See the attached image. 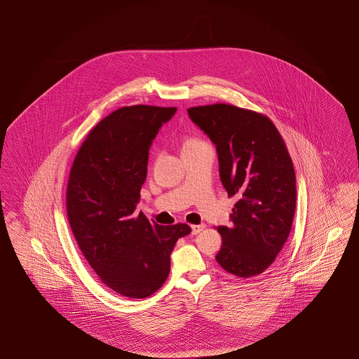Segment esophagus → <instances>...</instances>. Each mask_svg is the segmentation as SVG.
<instances>
[{"label": "esophagus", "instance_id": "obj_1", "mask_svg": "<svg viewBox=\"0 0 359 359\" xmlns=\"http://www.w3.org/2000/svg\"><path fill=\"white\" fill-rule=\"evenodd\" d=\"M205 227V223H201V224H192V226H191V229H192V234H199Z\"/></svg>", "mask_w": 359, "mask_h": 359}]
</instances>
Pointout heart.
Wrapping results in <instances>:
<instances>
[{
	"mask_svg": "<svg viewBox=\"0 0 359 359\" xmlns=\"http://www.w3.org/2000/svg\"><path fill=\"white\" fill-rule=\"evenodd\" d=\"M199 142H203L201 138H198V137H188L186 138L184 141H183V144H182V151L183 149H186L188 147H192V145H195V144H199Z\"/></svg>",
	"mask_w": 359,
	"mask_h": 359,
	"instance_id": "obj_1",
	"label": "heart"
}]
</instances>
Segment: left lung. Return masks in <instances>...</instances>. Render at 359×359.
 <instances>
[{
  "label": "left lung",
  "instance_id": "obj_1",
  "mask_svg": "<svg viewBox=\"0 0 359 359\" xmlns=\"http://www.w3.org/2000/svg\"><path fill=\"white\" fill-rule=\"evenodd\" d=\"M217 145L219 175L229 198L237 196L231 227H217L215 257L229 273L249 278L265 272L290 233L296 176L287 145L266 116L227 103L187 110Z\"/></svg>",
  "mask_w": 359,
  "mask_h": 359
}]
</instances>
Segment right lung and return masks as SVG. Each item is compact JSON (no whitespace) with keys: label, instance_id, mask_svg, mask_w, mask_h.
<instances>
[{"label":"right lung","instance_id":"1","mask_svg":"<svg viewBox=\"0 0 359 359\" xmlns=\"http://www.w3.org/2000/svg\"><path fill=\"white\" fill-rule=\"evenodd\" d=\"M176 107L123 106L87 135L69 171V227L87 262L110 290L130 299L151 296L165 283L186 223L161 226L136 214L148 154Z\"/></svg>","mask_w":359,"mask_h":359}]
</instances>
